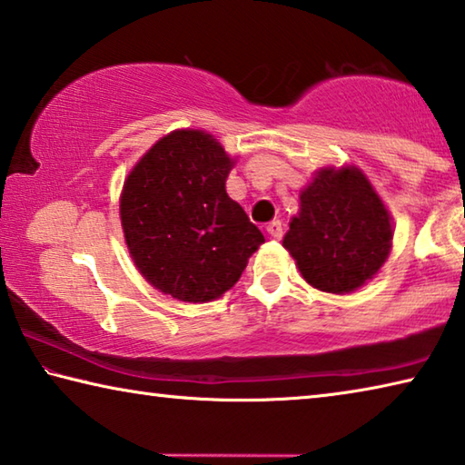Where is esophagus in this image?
Listing matches in <instances>:
<instances>
[{
	"instance_id": "34e87169",
	"label": "esophagus",
	"mask_w": 465,
	"mask_h": 465,
	"mask_svg": "<svg viewBox=\"0 0 465 465\" xmlns=\"http://www.w3.org/2000/svg\"><path fill=\"white\" fill-rule=\"evenodd\" d=\"M266 232H269V235H272L274 240H281L282 238V223L279 222H271L269 225H266Z\"/></svg>"
}]
</instances>
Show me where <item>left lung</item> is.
Returning <instances> with one entry per match:
<instances>
[{
	"mask_svg": "<svg viewBox=\"0 0 465 465\" xmlns=\"http://www.w3.org/2000/svg\"><path fill=\"white\" fill-rule=\"evenodd\" d=\"M299 201L282 246L303 279L328 293H349L373 279L390 254L391 223L363 172L320 170Z\"/></svg>",
	"mask_w": 465,
	"mask_h": 465,
	"instance_id": "1",
	"label": "left lung"
}]
</instances>
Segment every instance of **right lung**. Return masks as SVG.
<instances>
[{"label": "right lung", "mask_w": 465, "mask_h": 465, "mask_svg": "<svg viewBox=\"0 0 465 465\" xmlns=\"http://www.w3.org/2000/svg\"><path fill=\"white\" fill-rule=\"evenodd\" d=\"M232 163L213 137L184 129L157 141L124 183V240L162 293L188 303L223 295L264 242L225 193Z\"/></svg>", "instance_id": "add662e5"}]
</instances>
